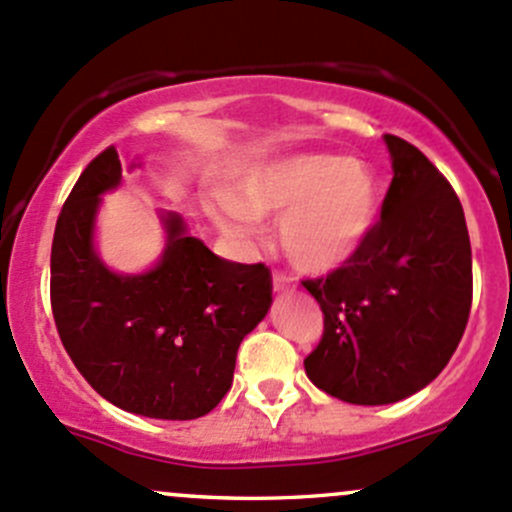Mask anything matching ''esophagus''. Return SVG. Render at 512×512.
<instances>
[{
    "label": "esophagus",
    "mask_w": 512,
    "mask_h": 512,
    "mask_svg": "<svg viewBox=\"0 0 512 512\" xmlns=\"http://www.w3.org/2000/svg\"><path fill=\"white\" fill-rule=\"evenodd\" d=\"M273 288H276V291H288V288H293V276L276 271L273 273Z\"/></svg>",
    "instance_id": "esophagus-1"
}]
</instances>
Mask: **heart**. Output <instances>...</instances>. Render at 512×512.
Segmentation results:
<instances>
[{
  "label": "heart",
  "mask_w": 512,
  "mask_h": 512,
  "mask_svg": "<svg viewBox=\"0 0 512 512\" xmlns=\"http://www.w3.org/2000/svg\"><path fill=\"white\" fill-rule=\"evenodd\" d=\"M377 209L379 189L370 167L320 152L258 165L239 182V199H219L221 219L236 234L254 231L251 214H283V251L310 273L350 261L370 236Z\"/></svg>",
  "instance_id": "1"
}]
</instances>
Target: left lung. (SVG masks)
Segmentation results:
<instances>
[{
  "mask_svg": "<svg viewBox=\"0 0 512 512\" xmlns=\"http://www.w3.org/2000/svg\"><path fill=\"white\" fill-rule=\"evenodd\" d=\"M392 184L350 261L303 286L323 310L305 374L350 404H392L449 365L473 298L471 241L449 179L412 142L384 135Z\"/></svg>",
  "mask_w": 512,
  "mask_h": 512,
  "instance_id": "1",
  "label": "left lung"
}]
</instances>
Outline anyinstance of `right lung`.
Returning <instances> with one entry per match:
<instances>
[{
	"label": "right lung",
	"mask_w": 512,
	"mask_h": 512,
	"mask_svg": "<svg viewBox=\"0 0 512 512\" xmlns=\"http://www.w3.org/2000/svg\"><path fill=\"white\" fill-rule=\"evenodd\" d=\"M120 175L118 150L105 147L63 204L51 244L56 330L110 404L150 419H199L229 392L241 340L268 313L271 271L212 254L177 214H167V249L152 271H108L93 249V219Z\"/></svg>",
	"instance_id": "obj_1"
}]
</instances>
